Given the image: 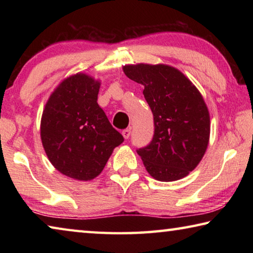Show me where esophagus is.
<instances>
[{"mask_svg":"<svg viewBox=\"0 0 253 253\" xmlns=\"http://www.w3.org/2000/svg\"><path fill=\"white\" fill-rule=\"evenodd\" d=\"M130 129H128V128H127V129H124L123 130V132H122V134H123V136H124V138H125V139H128V138H129V136H130Z\"/></svg>","mask_w":253,"mask_h":253,"instance_id":"34e87169","label":"esophagus"}]
</instances>
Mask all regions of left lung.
<instances>
[{
  "mask_svg": "<svg viewBox=\"0 0 253 253\" xmlns=\"http://www.w3.org/2000/svg\"><path fill=\"white\" fill-rule=\"evenodd\" d=\"M128 78L144 85L154 116L153 140L137 153L153 178L187 176L202 160L210 140V114L203 96L187 77L169 65H126Z\"/></svg>",
  "mask_w": 253,
  "mask_h": 253,
  "instance_id": "left-lung-1",
  "label": "left lung"
}]
</instances>
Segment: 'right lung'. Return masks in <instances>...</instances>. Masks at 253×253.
<instances>
[{"instance_id":"1","label":"right lung","mask_w":253,"mask_h":253,"mask_svg":"<svg viewBox=\"0 0 253 253\" xmlns=\"http://www.w3.org/2000/svg\"><path fill=\"white\" fill-rule=\"evenodd\" d=\"M100 84L84 72L67 77L42 113L40 135L46 156L55 169L77 181L97 177L124 142L98 105Z\"/></svg>"}]
</instances>
